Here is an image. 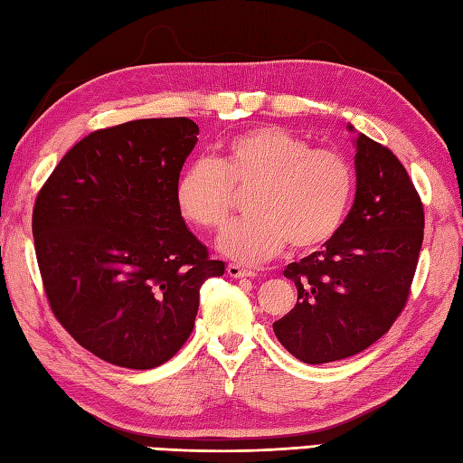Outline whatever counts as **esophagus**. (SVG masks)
Wrapping results in <instances>:
<instances>
[{
  "instance_id": "1",
  "label": "esophagus",
  "mask_w": 463,
  "mask_h": 463,
  "mask_svg": "<svg viewBox=\"0 0 463 463\" xmlns=\"http://www.w3.org/2000/svg\"><path fill=\"white\" fill-rule=\"evenodd\" d=\"M226 272H229V277H232V279H250V277H254V270L242 269V267H239V264H229V267H226Z\"/></svg>"
}]
</instances>
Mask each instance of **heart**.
I'll use <instances>...</instances> for the list:
<instances>
[{
    "label": "heart",
    "instance_id": "obj_1",
    "mask_svg": "<svg viewBox=\"0 0 463 463\" xmlns=\"http://www.w3.org/2000/svg\"><path fill=\"white\" fill-rule=\"evenodd\" d=\"M234 191H252L254 214L232 224L219 249L224 257L257 264L287 242L314 250L336 237L354 201L356 173L346 155L312 149L288 129L264 125L226 139L219 159L186 165L176 181V209L203 231H221L232 216Z\"/></svg>",
    "mask_w": 463,
    "mask_h": 463
}]
</instances>
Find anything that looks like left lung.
Here are the masks:
<instances>
[{"mask_svg":"<svg viewBox=\"0 0 463 463\" xmlns=\"http://www.w3.org/2000/svg\"><path fill=\"white\" fill-rule=\"evenodd\" d=\"M421 241L424 204L408 171L388 146L360 133L346 221L322 250L284 270L298 300L272 324L282 346L307 364L372 346L406 307Z\"/></svg>","mask_w":463,"mask_h":463,"instance_id":"obj_1","label":"left lung"}]
</instances>
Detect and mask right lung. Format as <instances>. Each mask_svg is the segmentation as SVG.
<instances>
[{
    "label": "right lung",
    "instance_id": "1",
    "mask_svg": "<svg viewBox=\"0 0 463 463\" xmlns=\"http://www.w3.org/2000/svg\"><path fill=\"white\" fill-rule=\"evenodd\" d=\"M196 135L186 117L93 131L37 193L32 229L49 307L115 366L171 360L191 336L204 280L224 274L175 201Z\"/></svg>",
    "mask_w": 463,
    "mask_h": 463
}]
</instances>
